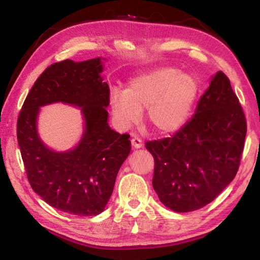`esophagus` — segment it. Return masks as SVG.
<instances>
[{
	"instance_id": "obj_1",
	"label": "esophagus",
	"mask_w": 260,
	"mask_h": 260,
	"mask_svg": "<svg viewBox=\"0 0 260 260\" xmlns=\"http://www.w3.org/2000/svg\"><path fill=\"white\" fill-rule=\"evenodd\" d=\"M132 146L134 148H140L143 146V140L140 139V137L134 136L133 139H132Z\"/></svg>"
}]
</instances>
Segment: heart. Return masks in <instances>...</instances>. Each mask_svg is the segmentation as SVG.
Masks as SVG:
<instances>
[{
  "label": "heart",
  "mask_w": 260,
  "mask_h": 260,
  "mask_svg": "<svg viewBox=\"0 0 260 260\" xmlns=\"http://www.w3.org/2000/svg\"><path fill=\"white\" fill-rule=\"evenodd\" d=\"M199 95L194 77L171 67H158L131 79L125 91L115 89L109 104L114 117L129 128L146 108V118L158 133H172L189 118Z\"/></svg>",
  "instance_id": "b5f03b06"
}]
</instances>
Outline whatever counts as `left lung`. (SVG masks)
<instances>
[{
    "label": "left lung",
    "mask_w": 260,
    "mask_h": 260,
    "mask_svg": "<svg viewBox=\"0 0 260 260\" xmlns=\"http://www.w3.org/2000/svg\"><path fill=\"white\" fill-rule=\"evenodd\" d=\"M247 121L230 80L218 71L196 114L172 137L145 143L154 157L152 184L175 212L212 202L238 172Z\"/></svg>",
    "instance_id": "left-lung-1"
}]
</instances>
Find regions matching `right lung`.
<instances>
[{"instance_id": "right-lung-1", "label": "right lung", "mask_w": 260, "mask_h": 260, "mask_svg": "<svg viewBox=\"0 0 260 260\" xmlns=\"http://www.w3.org/2000/svg\"><path fill=\"white\" fill-rule=\"evenodd\" d=\"M101 58L52 63L36 80L20 110L16 136L29 183L51 207L76 215H97L112 196L120 165L131 152L128 134L107 123L109 86ZM62 101L82 107L85 133L74 150L57 153L36 133L38 107Z\"/></svg>"}]
</instances>
